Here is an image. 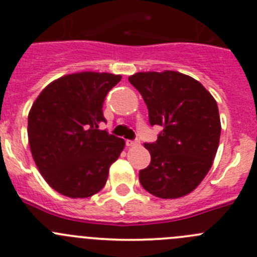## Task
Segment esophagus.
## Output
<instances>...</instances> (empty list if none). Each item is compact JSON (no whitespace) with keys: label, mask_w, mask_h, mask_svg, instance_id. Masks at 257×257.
<instances>
[{"label":"esophagus","mask_w":257,"mask_h":257,"mask_svg":"<svg viewBox=\"0 0 257 257\" xmlns=\"http://www.w3.org/2000/svg\"><path fill=\"white\" fill-rule=\"evenodd\" d=\"M126 146L128 147H137V146H140V142L138 141H126Z\"/></svg>","instance_id":"obj_1"}]
</instances>
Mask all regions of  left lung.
I'll list each match as a JSON object with an SVG mask.
<instances>
[{"instance_id": "8db88e82", "label": "left lung", "mask_w": 257, "mask_h": 257, "mask_svg": "<svg viewBox=\"0 0 257 257\" xmlns=\"http://www.w3.org/2000/svg\"><path fill=\"white\" fill-rule=\"evenodd\" d=\"M129 82L140 91L156 143H145L151 164L140 181L152 195L177 199L198 188L213 165L220 138L217 101L199 81L176 71L138 72Z\"/></svg>"}]
</instances>
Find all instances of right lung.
Wrapping results in <instances>:
<instances>
[{
	"instance_id": "right-lung-1",
	"label": "right lung",
	"mask_w": 257,
	"mask_h": 257,
	"mask_svg": "<svg viewBox=\"0 0 257 257\" xmlns=\"http://www.w3.org/2000/svg\"><path fill=\"white\" fill-rule=\"evenodd\" d=\"M121 80L107 72H78L50 82L29 111L31 155L48 185L68 198H90L106 184L125 142L100 131L102 102Z\"/></svg>"
}]
</instances>
